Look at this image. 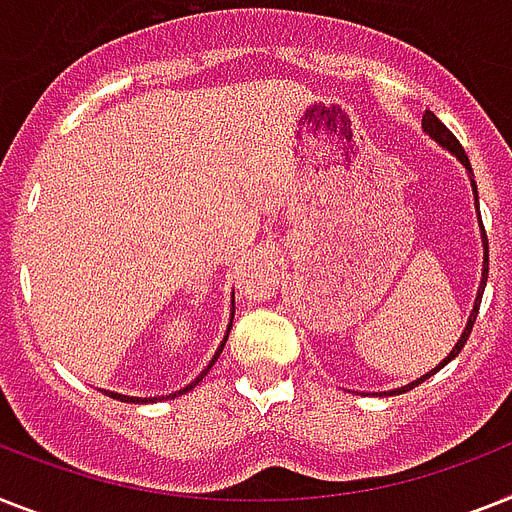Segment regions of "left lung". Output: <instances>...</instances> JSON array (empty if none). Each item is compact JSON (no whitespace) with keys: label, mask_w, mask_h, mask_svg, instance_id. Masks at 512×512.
Here are the masks:
<instances>
[{"label":"left lung","mask_w":512,"mask_h":512,"mask_svg":"<svg viewBox=\"0 0 512 512\" xmlns=\"http://www.w3.org/2000/svg\"><path fill=\"white\" fill-rule=\"evenodd\" d=\"M424 130H426V133H429V135H432L434 141L442 143V146H445V149L453 151V154L458 156L460 162L466 164V170H471V162H468V156H466V151H463V146H460V141H458V138H455L453 133H450V130L445 128V125H442V122L437 120V114H434V112H426V114H424ZM474 193H476V183H474ZM476 198H479V196H476ZM476 204H479V201H476ZM487 274H489V243H487V232H484V274H481V287H479V295H476L474 311H471V319H468V324H466V329H463V335H460L458 345H455V348L450 350V356H447L445 361L439 363L437 369L429 371V374H424V377L416 379V382L405 384V387H400V390L384 392V395H403V392L413 390V387H418V384H421V382H426V379L432 377V374H437V371L442 369V366H447V363H450V361H453L455 356H458L460 350H463V345H466L468 335H471V329H474L476 314H479V306H481V295H484V285H487Z\"/></svg>","instance_id":"obj_1"}]
</instances>
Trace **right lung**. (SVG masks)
<instances>
[{
	"label": "right lung",
	"mask_w": 512,
	"mask_h": 512,
	"mask_svg": "<svg viewBox=\"0 0 512 512\" xmlns=\"http://www.w3.org/2000/svg\"><path fill=\"white\" fill-rule=\"evenodd\" d=\"M232 314H235V306H232ZM230 327H232V322H230ZM225 342H227V337H225V340H222V345H219V350H217V356L211 358V363L217 361L219 353L225 350ZM211 363H209V366H206V371L211 369ZM206 371H204V374H206ZM204 374H201V377H198L193 384H188L185 390H180V392H175V395H170V398H177V395H185V392H188V390H193V387H196V384L201 382V379H204ZM107 395H112V398H117V400H125V403H154V398H130V395H117V392H107Z\"/></svg>",
	"instance_id": "add662e5"
}]
</instances>
